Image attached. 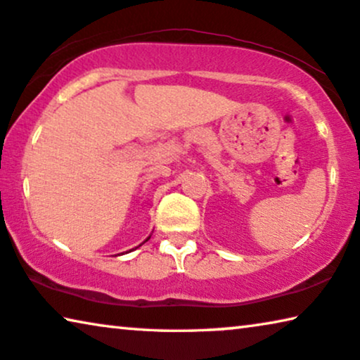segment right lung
Wrapping results in <instances>:
<instances>
[{
	"instance_id": "add662e5",
	"label": "right lung",
	"mask_w": 360,
	"mask_h": 360,
	"mask_svg": "<svg viewBox=\"0 0 360 360\" xmlns=\"http://www.w3.org/2000/svg\"><path fill=\"white\" fill-rule=\"evenodd\" d=\"M147 239H150V238H147ZM147 239H146V240H147ZM146 240H143V243H146Z\"/></svg>"
}]
</instances>
